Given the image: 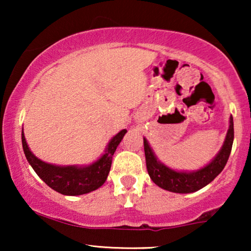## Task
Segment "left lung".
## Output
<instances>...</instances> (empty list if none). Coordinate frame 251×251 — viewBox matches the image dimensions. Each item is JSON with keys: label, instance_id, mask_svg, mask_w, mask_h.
I'll use <instances>...</instances> for the list:
<instances>
[{"label": "left lung", "instance_id": "8db88e82", "mask_svg": "<svg viewBox=\"0 0 251 251\" xmlns=\"http://www.w3.org/2000/svg\"><path fill=\"white\" fill-rule=\"evenodd\" d=\"M233 139H234V126L231 115L225 142L215 159L201 169L188 173V171H176L160 162L153 150L151 149L147 139L144 138L146 168L151 179L159 187L174 193H193L201 190L205 185L211 183L224 169L231 154Z\"/></svg>", "mask_w": 251, "mask_h": 251}]
</instances>
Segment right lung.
Returning a JSON list of instances; mask_svg holds the SVG:
<instances>
[{
    "instance_id": "obj_1",
    "label": "right lung",
    "mask_w": 251,
    "mask_h": 251,
    "mask_svg": "<svg viewBox=\"0 0 251 251\" xmlns=\"http://www.w3.org/2000/svg\"><path fill=\"white\" fill-rule=\"evenodd\" d=\"M126 133L123 129L108 143L105 153L90 166H54L41 161L30 152L25 135L22 131L24 153L34 171L48 186L64 195H82L97 190L105 183L111 170L112 157L116 147Z\"/></svg>"
}]
</instances>
